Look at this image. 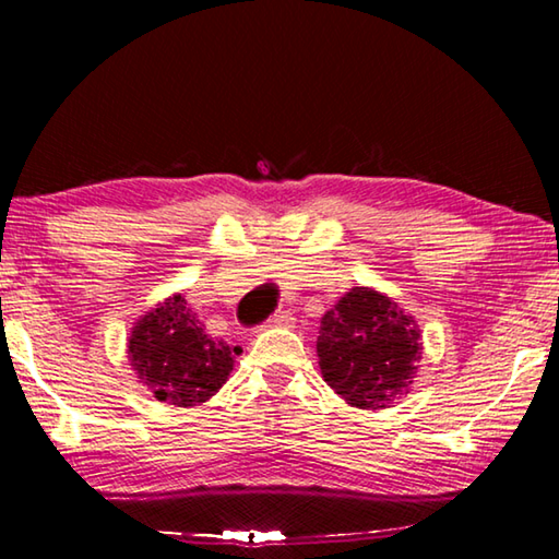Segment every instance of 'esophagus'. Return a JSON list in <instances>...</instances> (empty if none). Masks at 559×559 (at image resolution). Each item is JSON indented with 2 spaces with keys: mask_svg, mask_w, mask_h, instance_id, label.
Wrapping results in <instances>:
<instances>
[{
  "mask_svg": "<svg viewBox=\"0 0 559 559\" xmlns=\"http://www.w3.org/2000/svg\"><path fill=\"white\" fill-rule=\"evenodd\" d=\"M278 325H286V328L293 325V318L288 313H276V316L263 320V323L257 330H269V328H278Z\"/></svg>",
  "mask_w": 559,
  "mask_h": 559,
  "instance_id": "34e87169",
  "label": "esophagus"
}]
</instances>
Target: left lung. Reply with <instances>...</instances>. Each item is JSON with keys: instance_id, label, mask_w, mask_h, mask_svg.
I'll return each mask as SVG.
<instances>
[{"instance_id": "1", "label": "left lung", "mask_w": 559, "mask_h": 559, "mask_svg": "<svg viewBox=\"0 0 559 559\" xmlns=\"http://www.w3.org/2000/svg\"><path fill=\"white\" fill-rule=\"evenodd\" d=\"M323 380L359 409H380L406 394L421 357L419 328L382 293L353 288L320 320Z\"/></svg>"}]
</instances>
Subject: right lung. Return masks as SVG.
<instances>
[{
  "label": "right lung",
  "mask_w": 559,
  "mask_h": 559,
  "mask_svg": "<svg viewBox=\"0 0 559 559\" xmlns=\"http://www.w3.org/2000/svg\"><path fill=\"white\" fill-rule=\"evenodd\" d=\"M241 347L204 333L182 296L167 298L132 328L128 355L132 370L159 402L194 406L229 380Z\"/></svg>",
  "instance_id": "1"
}]
</instances>
